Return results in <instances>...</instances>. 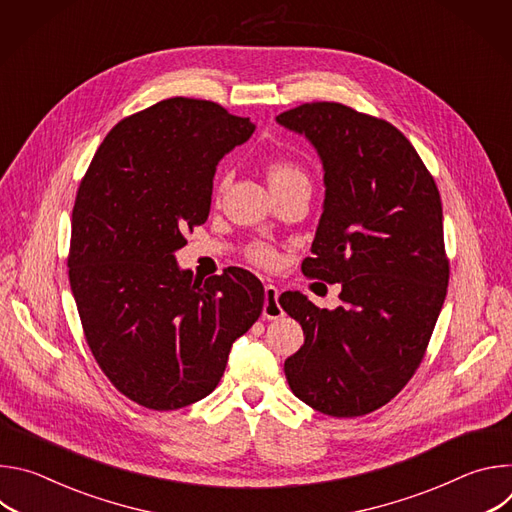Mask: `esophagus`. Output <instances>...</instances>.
I'll use <instances>...</instances> for the list:
<instances>
[{"label":"esophagus","mask_w":512,"mask_h":512,"mask_svg":"<svg viewBox=\"0 0 512 512\" xmlns=\"http://www.w3.org/2000/svg\"><path fill=\"white\" fill-rule=\"evenodd\" d=\"M279 289L275 285H265V304H263V318L267 320H279L283 316V310L279 306Z\"/></svg>","instance_id":"1"}]
</instances>
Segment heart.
<instances>
[{
    "label": "heart",
    "mask_w": 512,
    "mask_h": 512,
    "mask_svg": "<svg viewBox=\"0 0 512 512\" xmlns=\"http://www.w3.org/2000/svg\"><path fill=\"white\" fill-rule=\"evenodd\" d=\"M267 178H269V184L271 188H279V186H285V184H291V182H308L306 178V172L291 160H273L267 168ZM231 182V174L227 170H223L221 174H218V180H216V196L223 194L225 188L229 186ZM247 259L259 267H275L277 261H279V255L277 251L267 245V243H253L249 249H247Z\"/></svg>",
    "instance_id": "1"
}]
</instances>
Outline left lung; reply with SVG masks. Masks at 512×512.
<instances>
[{
	"mask_svg": "<svg viewBox=\"0 0 512 512\" xmlns=\"http://www.w3.org/2000/svg\"><path fill=\"white\" fill-rule=\"evenodd\" d=\"M277 121L304 133L324 164V212L302 271L342 285L336 310H318L298 291L279 296L306 336L283 364L285 379L324 415H367L415 375L446 300L440 190L385 119L314 101Z\"/></svg>",
	"mask_w": 512,
	"mask_h": 512,
	"instance_id": "8db88e82",
	"label": "left lung"
}]
</instances>
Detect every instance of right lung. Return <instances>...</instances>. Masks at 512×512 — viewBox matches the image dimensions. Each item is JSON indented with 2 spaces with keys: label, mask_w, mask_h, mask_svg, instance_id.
<instances>
[{
  "label": "right lung",
  "mask_w": 512,
  "mask_h": 512,
  "mask_svg": "<svg viewBox=\"0 0 512 512\" xmlns=\"http://www.w3.org/2000/svg\"><path fill=\"white\" fill-rule=\"evenodd\" d=\"M253 131L218 103L164 99L121 119L81 180L70 289L101 371L145 409L210 395L261 316L265 291L247 269L198 281L174 259L184 233L206 223L218 162Z\"/></svg>",
  "instance_id": "1"
}]
</instances>
